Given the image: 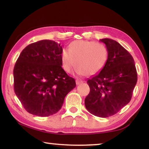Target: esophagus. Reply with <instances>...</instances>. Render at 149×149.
<instances>
[{"mask_svg": "<svg viewBox=\"0 0 149 149\" xmlns=\"http://www.w3.org/2000/svg\"><path fill=\"white\" fill-rule=\"evenodd\" d=\"M83 83V81H81V80H80V79H77V80H76V84H77V85H81V83Z\"/></svg>", "mask_w": 149, "mask_h": 149, "instance_id": "1", "label": "esophagus"}]
</instances>
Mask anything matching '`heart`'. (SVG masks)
I'll use <instances>...</instances> for the list:
<instances>
[{"mask_svg": "<svg viewBox=\"0 0 149 149\" xmlns=\"http://www.w3.org/2000/svg\"><path fill=\"white\" fill-rule=\"evenodd\" d=\"M62 67L66 72H70L74 66L77 72L91 76L100 72L108 60V51L104 45L91 40H78L71 42L68 50L62 51Z\"/></svg>", "mask_w": 149, "mask_h": 149, "instance_id": "1", "label": "heart"}]
</instances>
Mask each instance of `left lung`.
<instances>
[{"label": "left lung", "mask_w": 149, "mask_h": 149, "mask_svg": "<svg viewBox=\"0 0 149 149\" xmlns=\"http://www.w3.org/2000/svg\"><path fill=\"white\" fill-rule=\"evenodd\" d=\"M100 40L107 47L108 60L100 73L87 80L90 91L85 105L92 115L109 117L130 102L138 77L133 57L123 47L110 38Z\"/></svg>", "instance_id": "8db88e82"}]
</instances>
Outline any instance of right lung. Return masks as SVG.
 <instances>
[{"label": "right lung", "mask_w": 149, "mask_h": 149, "mask_svg": "<svg viewBox=\"0 0 149 149\" xmlns=\"http://www.w3.org/2000/svg\"><path fill=\"white\" fill-rule=\"evenodd\" d=\"M62 47L54 40L33 42L22 50L13 69L14 91L26 111L48 117L60 111L76 87L62 68Z\"/></svg>", "instance_id": "obj_1"}]
</instances>
